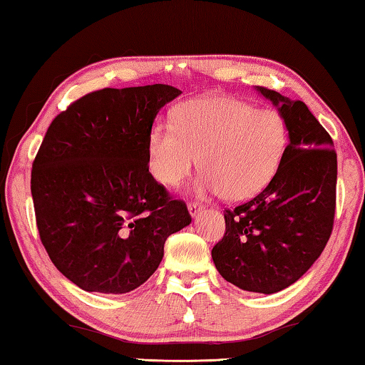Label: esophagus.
I'll list each match as a JSON object with an SVG mask.
<instances>
[{"mask_svg": "<svg viewBox=\"0 0 365 365\" xmlns=\"http://www.w3.org/2000/svg\"><path fill=\"white\" fill-rule=\"evenodd\" d=\"M201 211H203V206H201V205H198V203H190L188 205V213H190V216H192V217L198 216Z\"/></svg>", "mask_w": 365, "mask_h": 365, "instance_id": "34e87169", "label": "esophagus"}]
</instances>
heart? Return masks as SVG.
Instances as JSON below:
<instances>
[{
  "label": "heart",
  "mask_w": 365,
  "mask_h": 365,
  "mask_svg": "<svg viewBox=\"0 0 365 365\" xmlns=\"http://www.w3.org/2000/svg\"><path fill=\"white\" fill-rule=\"evenodd\" d=\"M284 118L230 96L206 95L185 101L173 114V126L155 123L149 133V167L168 188L187 178L200 157L205 172L195 193L217 192L241 201L267 187L287 149Z\"/></svg>",
  "instance_id": "obj_1"
}]
</instances>
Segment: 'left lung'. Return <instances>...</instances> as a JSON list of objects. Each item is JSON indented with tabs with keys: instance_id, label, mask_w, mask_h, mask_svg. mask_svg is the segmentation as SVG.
Returning a JSON list of instances; mask_svg holds the SVG:
<instances>
[{
	"instance_id": "8db88e82",
	"label": "left lung",
	"mask_w": 365,
	"mask_h": 365,
	"mask_svg": "<svg viewBox=\"0 0 365 365\" xmlns=\"http://www.w3.org/2000/svg\"><path fill=\"white\" fill-rule=\"evenodd\" d=\"M284 118L288 145L279 170L247 203L226 210L211 251L217 272L241 290L277 293L317 262L333 231L338 159L329 134L303 101L255 86Z\"/></svg>"
}]
</instances>
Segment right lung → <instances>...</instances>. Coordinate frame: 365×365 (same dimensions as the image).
<instances>
[{"mask_svg": "<svg viewBox=\"0 0 365 365\" xmlns=\"http://www.w3.org/2000/svg\"><path fill=\"white\" fill-rule=\"evenodd\" d=\"M178 95L160 83L93 91L47 129L31 173L37 230L81 290H135L159 267L167 237L192 222L148 165L154 119Z\"/></svg>", "mask_w": 365, "mask_h": 365, "instance_id": "obj_1", "label": "right lung"}]
</instances>
